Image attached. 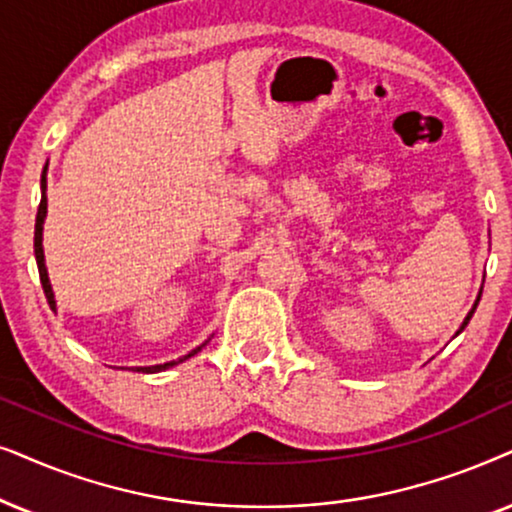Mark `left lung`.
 I'll return each instance as SVG.
<instances>
[{"label":"left lung","mask_w":512,"mask_h":512,"mask_svg":"<svg viewBox=\"0 0 512 512\" xmlns=\"http://www.w3.org/2000/svg\"><path fill=\"white\" fill-rule=\"evenodd\" d=\"M480 297H482V290L478 292V299H475L473 309H470V311H468V316H466V318H463V323H461V327H459V330H456V335H461V332H463V327H466V325H468V320H470V318H473V313H475V309H478V302H480Z\"/></svg>","instance_id":"1"}]
</instances>
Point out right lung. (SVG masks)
<instances>
[{
  "label": "right lung",
  "mask_w": 512,
  "mask_h": 512,
  "mask_svg": "<svg viewBox=\"0 0 512 512\" xmlns=\"http://www.w3.org/2000/svg\"><path fill=\"white\" fill-rule=\"evenodd\" d=\"M46 170H49V161H46L44 166V173H42V203H39V210H37V222H34V257H37V269H39V278H42V288H44V295L49 299V306L53 311H56V295H53V288H51V281H49V271H46V260H44V220H46ZM210 339H206L201 346H196L194 351H189L187 356L177 358V360H170V363H161V365H147V367H133L135 372H142V374H154V372H163L168 370V367H175L180 363H185L192 356H196L203 346H206Z\"/></svg>",
  "instance_id": "add662e5"
}]
</instances>
